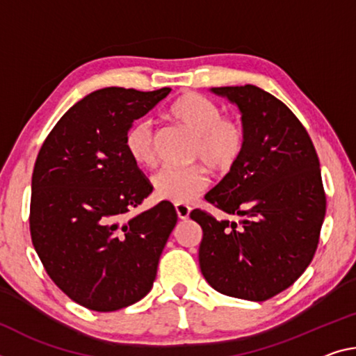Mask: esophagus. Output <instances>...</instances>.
Listing matches in <instances>:
<instances>
[{
    "instance_id": "34e87169",
    "label": "esophagus",
    "mask_w": 356,
    "mask_h": 356,
    "mask_svg": "<svg viewBox=\"0 0 356 356\" xmlns=\"http://www.w3.org/2000/svg\"><path fill=\"white\" fill-rule=\"evenodd\" d=\"M190 211H191V207L187 204H176V212H177V217L180 220H188Z\"/></svg>"
}]
</instances>
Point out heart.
<instances>
[{
  "instance_id": "b5f03b06",
  "label": "heart",
  "mask_w": 356,
  "mask_h": 356,
  "mask_svg": "<svg viewBox=\"0 0 356 356\" xmlns=\"http://www.w3.org/2000/svg\"><path fill=\"white\" fill-rule=\"evenodd\" d=\"M171 115L196 136L193 161H202L212 171L225 172L241 158L245 144L244 129L233 118L222 115L213 101L198 93H187L172 104ZM125 147L136 165H155V129L149 118H139L129 127ZM152 185L160 200L187 204L207 188L209 176L202 166H166L152 177Z\"/></svg>"
}]
</instances>
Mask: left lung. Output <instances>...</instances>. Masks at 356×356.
Masks as SVG:
<instances>
[{"label":"left lung","mask_w":356,"mask_h":356,"mask_svg":"<svg viewBox=\"0 0 356 356\" xmlns=\"http://www.w3.org/2000/svg\"><path fill=\"white\" fill-rule=\"evenodd\" d=\"M241 111L245 144L206 201L241 223L201 209L200 268L227 296L266 301L295 284L317 250L326 212L320 161L306 128L280 99L255 86L216 87Z\"/></svg>","instance_id":"8db88e82"}]
</instances>
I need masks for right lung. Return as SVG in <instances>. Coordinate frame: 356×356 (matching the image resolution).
Instances as JSON below:
<instances>
[{
    "label": "right lung",
    "instance_id": "add662e5",
    "mask_svg": "<svg viewBox=\"0 0 356 356\" xmlns=\"http://www.w3.org/2000/svg\"><path fill=\"white\" fill-rule=\"evenodd\" d=\"M169 92L97 90L60 118L38 154L33 245L55 285L90 310L112 312L143 300L177 223L168 201L127 217L154 190L128 155L127 131Z\"/></svg>",
    "mask_w": 356,
    "mask_h": 356
}]
</instances>
